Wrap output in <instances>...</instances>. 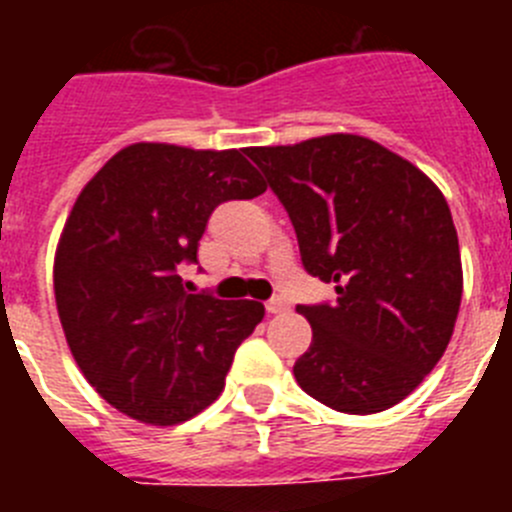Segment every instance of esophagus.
Returning <instances> with one entry per match:
<instances>
[{"label": "esophagus", "instance_id": "34e87169", "mask_svg": "<svg viewBox=\"0 0 512 512\" xmlns=\"http://www.w3.org/2000/svg\"><path fill=\"white\" fill-rule=\"evenodd\" d=\"M289 305L282 300V297H271L269 302H266V312H271V315H279V312H287Z\"/></svg>", "mask_w": 512, "mask_h": 512}]
</instances>
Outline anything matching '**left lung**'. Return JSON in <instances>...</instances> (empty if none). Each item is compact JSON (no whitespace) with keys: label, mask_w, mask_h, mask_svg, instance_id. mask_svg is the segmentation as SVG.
I'll return each instance as SVG.
<instances>
[{"label":"left lung","mask_w":512,"mask_h":512,"mask_svg":"<svg viewBox=\"0 0 512 512\" xmlns=\"http://www.w3.org/2000/svg\"><path fill=\"white\" fill-rule=\"evenodd\" d=\"M246 153L295 225L307 274L336 284L333 305H297L312 325L297 384L338 413L392 408L438 364L459 315V238L441 189L351 133Z\"/></svg>","instance_id":"8db88e82"}]
</instances>
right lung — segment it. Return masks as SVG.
I'll use <instances>...</instances> for the list:
<instances>
[{
  "label": "right lung",
  "mask_w": 512,
  "mask_h": 512,
  "mask_svg": "<svg viewBox=\"0 0 512 512\" xmlns=\"http://www.w3.org/2000/svg\"><path fill=\"white\" fill-rule=\"evenodd\" d=\"M243 153L133 143L63 225L53 289L66 343L94 390L140 423H184L212 405L264 318L261 302L192 295L179 277L217 205L266 192Z\"/></svg>",
  "instance_id": "add662e5"
}]
</instances>
